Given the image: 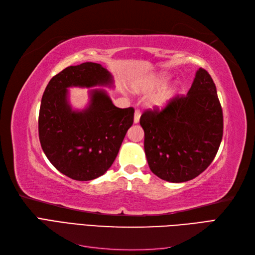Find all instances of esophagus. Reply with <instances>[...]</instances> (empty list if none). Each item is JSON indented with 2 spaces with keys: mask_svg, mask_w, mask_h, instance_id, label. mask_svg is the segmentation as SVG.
Returning <instances> with one entry per match:
<instances>
[{
  "mask_svg": "<svg viewBox=\"0 0 255 255\" xmlns=\"http://www.w3.org/2000/svg\"><path fill=\"white\" fill-rule=\"evenodd\" d=\"M140 116H141V113L139 111H135V113H134V123L139 122Z\"/></svg>",
  "mask_w": 255,
  "mask_h": 255,
  "instance_id": "obj_1",
  "label": "esophagus"
}]
</instances>
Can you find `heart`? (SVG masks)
I'll list each match as a JSON object with an SVG mask.
<instances>
[{
	"label": "heart",
	"instance_id": "1",
	"mask_svg": "<svg viewBox=\"0 0 255 255\" xmlns=\"http://www.w3.org/2000/svg\"><path fill=\"white\" fill-rule=\"evenodd\" d=\"M171 76L167 73H158L146 79L141 85H139V89L144 91H152L165 86L170 81ZM172 99V90L165 89L154 95L149 101V105L153 110H163L168 106Z\"/></svg>",
	"mask_w": 255,
	"mask_h": 255
}]
</instances>
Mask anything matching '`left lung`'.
Here are the masks:
<instances>
[{
	"label": "left lung",
	"mask_w": 255,
	"mask_h": 255,
	"mask_svg": "<svg viewBox=\"0 0 255 255\" xmlns=\"http://www.w3.org/2000/svg\"><path fill=\"white\" fill-rule=\"evenodd\" d=\"M139 122L151 171L171 183L195 179L211 165L222 139V110L211 75L198 69L186 96H176L160 112H145Z\"/></svg>",
	"instance_id": "1"
}]
</instances>
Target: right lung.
I'll return each mask as SVG.
<instances>
[{
    "mask_svg": "<svg viewBox=\"0 0 255 255\" xmlns=\"http://www.w3.org/2000/svg\"><path fill=\"white\" fill-rule=\"evenodd\" d=\"M88 88L84 109L70 103L69 88ZM114 88V76L102 65L70 66L49 82L38 120L41 148L59 172L76 181L103 175L113 165L132 127L134 110L118 109L104 88Z\"/></svg>",
    "mask_w": 255,
    "mask_h": 255,
    "instance_id": "obj_1",
    "label": "right lung"
}]
</instances>
